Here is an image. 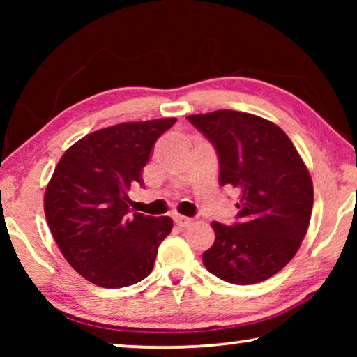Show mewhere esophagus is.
<instances>
[{
  "label": "esophagus",
  "instance_id": "34e87169",
  "mask_svg": "<svg viewBox=\"0 0 357 357\" xmlns=\"http://www.w3.org/2000/svg\"><path fill=\"white\" fill-rule=\"evenodd\" d=\"M174 223H176L179 228H185V227L190 225L192 219H189V217H184V215L176 214V215H174Z\"/></svg>",
  "mask_w": 357,
  "mask_h": 357
}]
</instances>
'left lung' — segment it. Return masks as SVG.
Returning <instances> with one entry per match:
<instances>
[{
	"label": "left lung",
	"mask_w": 357,
	"mask_h": 357,
	"mask_svg": "<svg viewBox=\"0 0 357 357\" xmlns=\"http://www.w3.org/2000/svg\"><path fill=\"white\" fill-rule=\"evenodd\" d=\"M187 119L215 148L220 185L239 193L238 222H213L215 241L203 253L204 268L234 285L269 279L291 261L309 228V170L285 132L268 119L234 110Z\"/></svg>",
	"instance_id": "8db88e82"
}]
</instances>
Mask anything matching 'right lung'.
<instances>
[{
	"label": "right lung",
	"instance_id": "add662e5",
	"mask_svg": "<svg viewBox=\"0 0 357 357\" xmlns=\"http://www.w3.org/2000/svg\"><path fill=\"white\" fill-rule=\"evenodd\" d=\"M176 118L96 130L66 151L44 197L48 228L78 274L102 288L134 285L151 274L170 217L130 214L129 190L143 185L151 151Z\"/></svg>",
	"mask_w": 357,
	"mask_h": 357
}]
</instances>
